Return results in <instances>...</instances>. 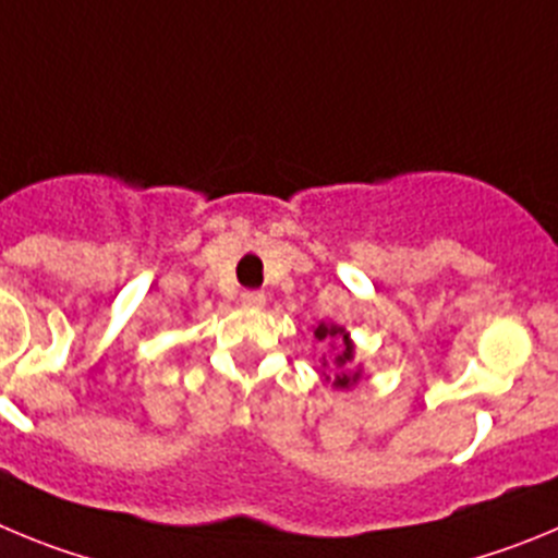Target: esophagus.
Wrapping results in <instances>:
<instances>
[{
  "label": "esophagus",
  "instance_id": "obj_1",
  "mask_svg": "<svg viewBox=\"0 0 558 558\" xmlns=\"http://www.w3.org/2000/svg\"><path fill=\"white\" fill-rule=\"evenodd\" d=\"M242 303L247 305V308H260V305L267 303V298H264V291L247 289V291H242Z\"/></svg>",
  "mask_w": 558,
  "mask_h": 558
}]
</instances>
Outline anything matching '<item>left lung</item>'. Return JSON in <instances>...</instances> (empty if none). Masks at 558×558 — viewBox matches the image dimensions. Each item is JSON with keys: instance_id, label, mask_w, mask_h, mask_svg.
<instances>
[{"instance_id": "1", "label": "left lung", "mask_w": 558, "mask_h": 558, "mask_svg": "<svg viewBox=\"0 0 558 558\" xmlns=\"http://www.w3.org/2000/svg\"><path fill=\"white\" fill-rule=\"evenodd\" d=\"M314 336L319 341L328 339V336H341V341H344V348H341V353L336 355V366H339L341 373L336 375L333 386H339V389H348L350 384H355V380H359V373H348V369H344V366H348L350 361H353V344H350L348 333H344V330H341V328H336V325H319V328L314 330Z\"/></svg>"}]
</instances>
